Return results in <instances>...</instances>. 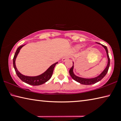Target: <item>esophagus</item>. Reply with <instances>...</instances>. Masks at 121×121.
Masks as SVG:
<instances>
[{
    "label": "esophagus",
    "mask_w": 121,
    "mask_h": 121,
    "mask_svg": "<svg viewBox=\"0 0 121 121\" xmlns=\"http://www.w3.org/2000/svg\"><path fill=\"white\" fill-rule=\"evenodd\" d=\"M69 58V56H65V57H63V58H62V61H63V62H65V61L66 60H68Z\"/></svg>",
    "instance_id": "1"
}]
</instances>
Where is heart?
Returning a JSON list of instances; mask_svg holds the SVG:
<instances>
[{"label":"heart","instance_id":"b5f03b06","mask_svg":"<svg viewBox=\"0 0 121 121\" xmlns=\"http://www.w3.org/2000/svg\"><path fill=\"white\" fill-rule=\"evenodd\" d=\"M81 48V46L80 45H75L74 46V48L76 50H78Z\"/></svg>","mask_w":121,"mask_h":121}]
</instances>
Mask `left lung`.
I'll return each instance as SVG.
<instances>
[{
	"mask_svg": "<svg viewBox=\"0 0 121 121\" xmlns=\"http://www.w3.org/2000/svg\"><path fill=\"white\" fill-rule=\"evenodd\" d=\"M97 43L99 45H101L104 48H105L106 52V54H107V59H108L107 65H106V68L104 69V70L102 71L99 75L97 76H96L95 77H93V78H84V77L78 76L76 75L75 74L74 72H73L74 65H73V67H71L70 70H69V73H70V75L71 76V77H72V78L73 79V80H75V81L77 82L82 84L91 85L98 82L101 81V79L105 76L106 73H107L108 72V69H109V65H110V59H109V55H108V51L107 48L106 46L104 45L99 43Z\"/></svg>",
	"mask_w": 121,
	"mask_h": 121,
	"instance_id": "8db88e82",
	"label": "left lung"
}]
</instances>
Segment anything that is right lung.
<instances>
[{
  "mask_svg": "<svg viewBox=\"0 0 121 121\" xmlns=\"http://www.w3.org/2000/svg\"><path fill=\"white\" fill-rule=\"evenodd\" d=\"M24 45H21L19 47V48H17V50H16L15 54H14V58L13 59V67L15 70L16 73L17 74V76L20 78V79H21L22 81H23V82L26 84H28L29 85L37 86L42 85L43 84L46 83V82H48L49 79L51 78V77H52L54 67L58 62H56V63H54V64L51 65V66L45 71V72L42 73V74H40L39 75L35 76H26L22 74L21 73L19 72L17 68H16L15 65V60L16 57H17L18 54H19L20 52V50H21L22 47H23Z\"/></svg>",
  "mask_w": 121,
  "mask_h": 121,
  "instance_id": "obj_1",
  "label": "right lung"
}]
</instances>
